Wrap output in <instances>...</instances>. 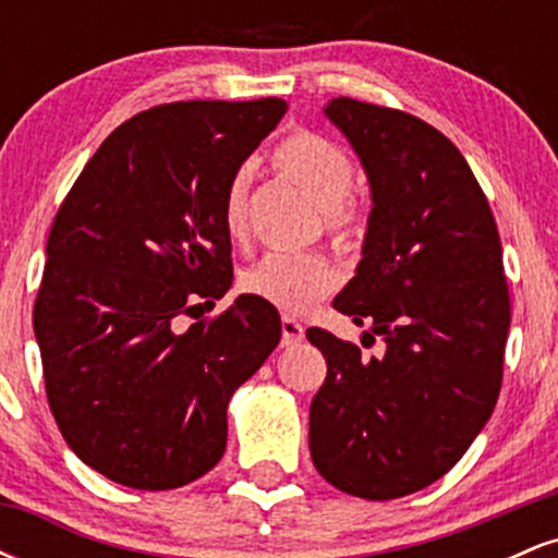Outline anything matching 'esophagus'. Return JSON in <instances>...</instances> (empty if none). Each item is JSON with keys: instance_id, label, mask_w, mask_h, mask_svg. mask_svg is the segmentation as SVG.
Instances as JSON below:
<instances>
[{"instance_id": "34e87169", "label": "esophagus", "mask_w": 558, "mask_h": 558, "mask_svg": "<svg viewBox=\"0 0 558 558\" xmlns=\"http://www.w3.org/2000/svg\"><path fill=\"white\" fill-rule=\"evenodd\" d=\"M280 330H283V345H296L304 341V325H301L296 317H280Z\"/></svg>"}]
</instances>
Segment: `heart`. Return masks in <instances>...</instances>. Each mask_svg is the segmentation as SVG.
I'll list each match as a JSON object with an SVG mask.
<instances>
[{
  "instance_id": "b5f03b06",
  "label": "heart",
  "mask_w": 558,
  "mask_h": 558,
  "mask_svg": "<svg viewBox=\"0 0 558 558\" xmlns=\"http://www.w3.org/2000/svg\"><path fill=\"white\" fill-rule=\"evenodd\" d=\"M275 165L293 178L323 209H328V226L338 233L349 230L351 213L345 207L354 165L338 144L319 133L299 131L275 149ZM252 170L239 168L222 196V226L228 235L239 239L246 226V194ZM338 283L336 267L317 252H267L257 265L243 275V288L254 296L270 301L286 312H306L325 299Z\"/></svg>"
}]
</instances>
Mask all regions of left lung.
Here are the masks:
<instances>
[{"mask_svg":"<svg viewBox=\"0 0 558 558\" xmlns=\"http://www.w3.org/2000/svg\"><path fill=\"white\" fill-rule=\"evenodd\" d=\"M367 172L373 209L354 278L332 306L383 354L306 338L328 377L310 407L317 472L388 501L451 470L496 407L509 336L501 239L462 151L412 114L338 96L323 107Z\"/></svg>","mask_w":558,"mask_h":558,"instance_id":"8db88e82","label":"left lung"}]
</instances>
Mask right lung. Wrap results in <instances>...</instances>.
<instances>
[{"mask_svg": "<svg viewBox=\"0 0 558 558\" xmlns=\"http://www.w3.org/2000/svg\"><path fill=\"white\" fill-rule=\"evenodd\" d=\"M283 114L275 96L141 112L54 217L34 306L47 399L75 457L112 483L170 490L213 470L230 396L280 341L278 312L252 293L213 323L178 317L228 293L222 196Z\"/></svg>", "mask_w": 558, "mask_h": 558, "instance_id": "right-lung-1", "label": "right lung"}]
</instances>
